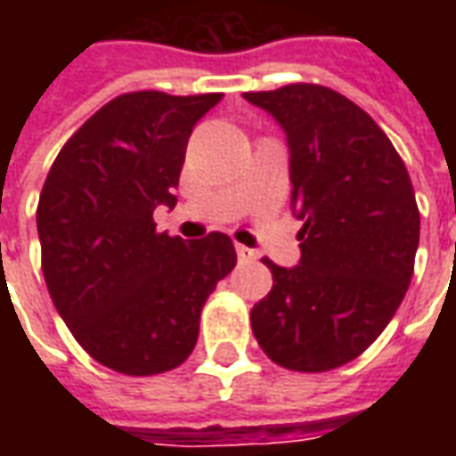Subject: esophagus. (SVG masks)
Returning <instances> with one entry per match:
<instances>
[{
  "label": "esophagus",
  "instance_id": "34e87169",
  "mask_svg": "<svg viewBox=\"0 0 456 456\" xmlns=\"http://www.w3.org/2000/svg\"><path fill=\"white\" fill-rule=\"evenodd\" d=\"M237 256H239V261H254V258H256V251H254V248L244 247V244H237Z\"/></svg>",
  "mask_w": 456,
  "mask_h": 456
}]
</instances>
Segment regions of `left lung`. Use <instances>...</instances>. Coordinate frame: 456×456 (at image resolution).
<instances>
[{
    "mask_svg": "<svg viewBox=\"0 0 456 456\" xmlns=\"http://www.w3.org/2000/svg\"><path fill=\"white\" fill-rule=\"evenodd\" d=\"M286 131L300 264L276 266L251 310L261 349L290 371H330L373 344L411 286L420 212L405 163L344 94L296 83L244 93Z\"/></svg>",
    "mask_w": 456,
    "mask_h": 456,
    "instance_id": "left-lung-1",
    "label": "left lung"
}]
</instances>
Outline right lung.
Returning <instances> with one entry per match:
<instances>
[{
  "label": "right lung",
  "instance_id": "add662e5",
  "mask_svg": "<svg viewBox=\"0 0 456 456\" xmlns=\"http://www.w3.org/2000/svg\"><path fill=\"white\" fill-rule=\"evenodd\" d=\"M219 100L119 94L48 170L36 209L45 286L80 346L114 371L153 376L185 362L205 300L237 266L227 234L185 241L153 222L159 205L175 208L192 126Z\"/></svg>",
  "mask_w": 456,
  "mask_h": 456
}]
</instances>
